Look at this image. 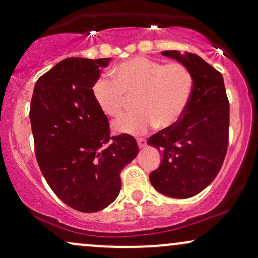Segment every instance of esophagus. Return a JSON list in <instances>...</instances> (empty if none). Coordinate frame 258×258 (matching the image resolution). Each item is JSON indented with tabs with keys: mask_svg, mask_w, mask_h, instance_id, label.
Masks as SVG:
<instances>
[{
	"mask_svg": "<svg viewBox=\"0 0 258 258\" xmlns=\"http://www.w3.org/2000/svg\"><path fill=\"white\" fill-rule=\"evenodd\" d=\"M137 143H138V147L139 148H144L147 146V141L144 138H138L137 139Z\"/></svg>",
	"mask_w": 258,
	"mask_h": 258,
	"instance_id": "34e87169",
	"label": "esophagus"
}]
</instances>
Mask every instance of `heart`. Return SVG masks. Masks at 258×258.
Instances as JSON below:
<instances>
[{"instance_id": "heart-1", "label": "heart", "mask_w": 258, "mask_h": 258, "mask_svg": "<svg viewBox=\"0 0 258 258\" xmlns=\"http://www.w3.org/2000/svg\"><path fill=\"white\" fill-rule=\"evenodd\" d=\"M112 80L99 78L92 93L97 105L110 117L122 112L128 99L136 110L112 125L115 132L141 135L154 125L168 128L184 115L193 93V75L182 63L164 64L136 57L112 69Z\"/></svg>"}]
</instances>
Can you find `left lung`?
Returning a JSON list of instances; mask_svg holds the SVG:
<instances>
[{
    "instance_id": "left-lung-1",
    "label": "left lung",
    "mask_w": 258,
    "mask_h": 258,
    "mask_svg": "<svg viewBox=\"0 0 258 258\" xmlns=\"http://www.w3.org/2000/svg\"><path fill=\"white\" fill-rule=\"evenodd\" d=\"M161 53L184 64L194 85L190 102L178 122L148 139V144L162 155L149 179L161 194L185 199L204 190L223 165L229 137V103L223 76L203 58L189 52Z\"/></svg>"
}]
</instances>
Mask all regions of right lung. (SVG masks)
I'll return each instance as SVG.
<instances>
[{
    "label": "right lung",
    "instance_id": "1",
    "mask_svg": "<svg viewBox=\"0 0 258 258\" xmlns=\"http://www.w3.org/2000/svg\"><path fill=\"white\" fill-rule=\"evenodd\" d=\"M110 58H67L37 80L30 105L35 154L44 179L68 206L97 212L117 198L120 172L138 154L132 136L110 137L92 88Z\"/></svg>",
    "mask_w": 258,
    "mask_h": 258
}]
</instances>
